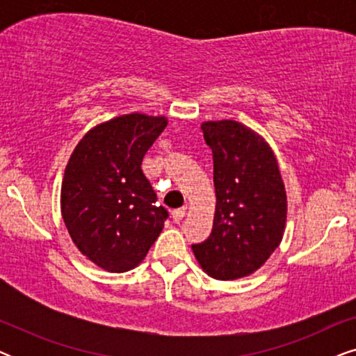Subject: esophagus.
Listing matches in <instances>:
<instances>
[{
  "instance_id": "34e87169",
  "label": "esophagus",
  "mask_w": 356,
  "mask_h": 356,
  "mask_svg": "<svg viewBox=\"0 0 356 356\" xmlns=\"http://www.w3.org/2000/svg\"><path fill=\"white\" fill-rule=\"evenodd\" d=\"M184 213H186V209H184V207H181V209H175V211L172 212V217H173V220H175V222H179V220H183Z\"/></svg>"
}]
</instances>
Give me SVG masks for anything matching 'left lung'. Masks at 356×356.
<instances>
[{
    "mask_svg": "<svg viewBox=\"0 0 356 356\" xmlns=\"http://www.w3.org/2000/svg\"><path fill=\"white\" fill-rule=\"evenodd\" d=\"M212 149L217 206L212 233L193 245L202 270L213 279L252 274L280 245L286 194L275 155L259 134L238 121H206Z\"/></svg>",
    "mask_w": 356,
    "mask_h": 356,
    "instance_id": "8db88e82",
    "label": "left lung"
}]
</instances>
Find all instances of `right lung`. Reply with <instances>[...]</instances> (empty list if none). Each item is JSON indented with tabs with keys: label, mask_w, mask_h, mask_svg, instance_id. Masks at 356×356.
I'll list each match as a JSON object with an SVG mask.
<instances>
[{
	"label": "right lung",
	"mask_w": 356,
	"mask_h": 356,
	"mask_svg": "<svg viewBox=\"0 0 356 356\" xmlns=\"http://www.w3.org/2000/svg\"><path fill=\"white\" fill-rule=\"evenodd\" d=\"M165 126V116H116L90 129L66 165L63 220L77 250L102 269H134L162 232L168 212L140 165Z\"/></svg>",
	"instance_id": "obj_1"
}]
</instances>
